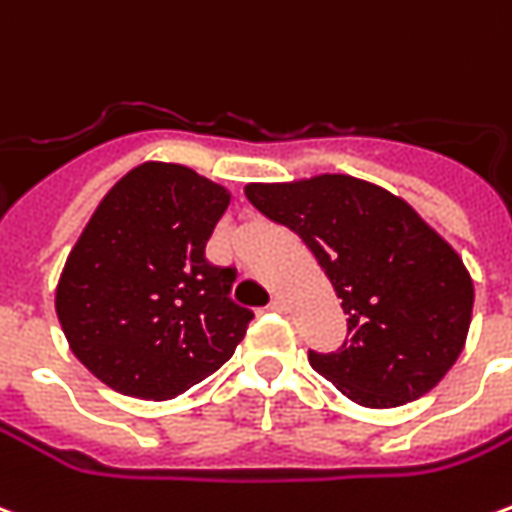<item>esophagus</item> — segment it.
<instances>
[{"instance_id": "34e87169", "label": "esophagus", "mask_w": 512, "mask_h": 512, "mask_svg": "<svg viewBox=\"0 0 512 512\" xmlns=\"http://www.w3.org/2000/svg\"><path fill=\"white\" fill-rule=\"evenodd\" d=\"M268 310H274V313H285L288 305H285V299H282V296H274V299H271V305H268Z\"/></svg>"}]
</instances>
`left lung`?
Returning <instances> with one entry per match:
<instances>
[{"label":"left lung","mask_w":512,"mask_h":512,"mask_svg":"<svg viewBox=\"0 0 512 512\" xmlns=\"http://www.w3.org/2000/svg\"><path fill=\"white\" fill-rule=\"evenodd\" d=\"M246 199L316 255L346 313L338 352L307 360L363 407L432 391L463 352L474 282L452 246L405 199L346 174L249 182Z\"/></svg>","instance_id":"1"}]
</instances>
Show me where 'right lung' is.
Wrapping results in <instances>:
<instances>
[{
  "mask_svg": "<svg viewBox=\"0 0 512 512\" xmlns=\"http://www.w3.org/2000/svg\"><path fill=\"white\" fill-rule=\"evenodd\" d=\"M227 188L177 163H141L99 202L55 293L71 352L107 388L171 399L221 368L252 310L230 299L235 268L205 246Z\"/></svg>",
  "mask_w": 512,
  "mask_h": 512,
  "instance_id": "add662e5",
  "label": "right lung"
}]
</instances>
